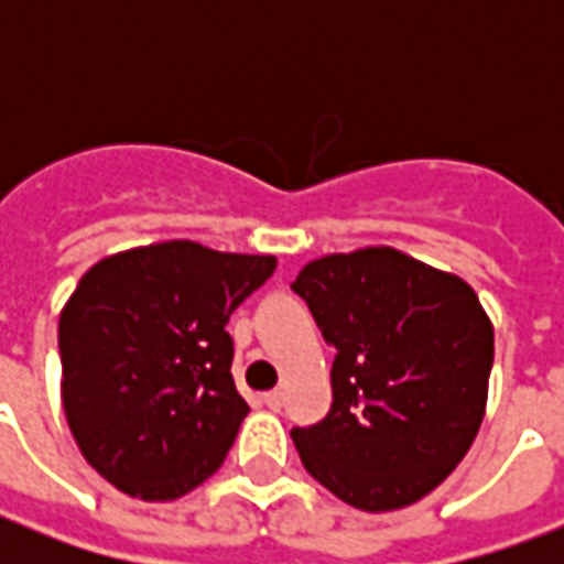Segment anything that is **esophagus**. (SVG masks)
I'll return each mask as SVG.
<instances>
[{"instance_id": "34e87169", "label": "esophagus", "mask_w": 564, "mask_h": 564, "mask_svg": "<svg viewBox=\"0 0 564 564\" xmlns=\"http://www.w3.org/2000/svg\"><path fill=\"white\" fill-rule=\"evenodd\" d=\"M262 399H265V404H269L271 411H281V404H283V392H281V390H271V392H265V395H262Z\"/></svg>"}]
</instances>
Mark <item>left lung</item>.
I'll use <instances>...</instances> for the list:
<instances>
[{"mask_svg":"<svg viewBox=\"0 0 564 564\" xmlns=\"http://www.w3.org/2000/svg\"><path fill=\"white\" fill-rule=\"evenodd\" d=\"M293 290L335 347L329 416L293 429L305 471L368 513L414 505L480 432L492 319L459 274L387 245L311 259Z\"/></svg>","mask_w":564,"mask_h":564,"instance_id":"obj_1","label":"left lung"}]
</instances>
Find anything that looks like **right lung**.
Masks as SVG:
<instances>
[{"mask_svg": "<svg viewBox=\"0 0 564 564\" xmlns=\"http://www.w3.org/2000/svg\"><path fill=\"white\" fill-rule=\"evenodd\" d=\"M278 269L174 238L99 259L59 311L63 411L80 456L141 501L217 471L247 402L226 323Z\"/></svg>", "mask_w": 564, "mask_h": 564, "instance_id": "add662e5", "label": "right lung"}]
</instances>
